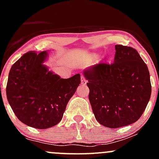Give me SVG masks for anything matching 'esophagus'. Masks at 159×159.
<instances>
[{
  "label": "esophagus",
  "instance_id": "34e87169",
  "mask_svg": "<svg viewBox=\"0 0 159 159\" xmlns=\"http://www.w3.org/2000/svg\"><path fill=\"white\" fill-rule=\"evenodd\" d=\"M81 83L82 84H86V83H87V81H86L85 78H84L83 76L81 77Z\"/></svg>",
  "mask_w": 159,
  "mask_h": 159
}]
</instances>
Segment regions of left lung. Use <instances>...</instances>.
<instances>
[{
  "mask_svg": "<svg viewBox=\"0 0 159 159\" xmlns=\"http://www.w3.org/2000/svg\"><path fill=\"white\" fill-rule=\"evenodd\" d=\"M114 63H101L84 70L89 101L96 120L117 129L140 118L152 93L148 67L135 49L115 45Z\"/></svg>",
  "mask_w": 159,
  "mask_h": 159,
  "instance_id": "obj_1",
  "label": "left lung"
}]
</instances>
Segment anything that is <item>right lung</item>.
Returning a JSON list of instances; mask_svg holds the SVG:
<instances>
[{
    "instance_id": "1",
    "label": "right lung",
    "mask_w": 159,
    "mask_h": 159,
    "mask_svg": "<svg viewBox=\"0 0 159 159\" xmlns=\"http://www.w3.org/2000/svg\"><path fill=\"white\" fill-rule=\"evenodd\" d=\"M47 51H29L11 67L6 93L9 105L24 124L45 129L58 124L68 102L81 84L80 74L61 78L44 65Z\"/></svg>"
}]
</instances>
